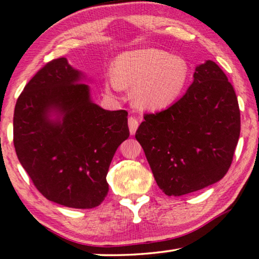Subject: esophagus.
<instances>
[{
  "label": "esophagus",
  "mask_w": 259,
  "mask_h": 259,
  "mask_svg": "<svg viewBox=\"0 0 259 259\" xmlns=\"http://www.w3.org/2000/svg\"><path fill=\"white\" fill-rule=\"evenodd\" d=\"M138 119L136 117H134V116H130L129 119H128V125H129V129H130V133L131 135H134L136 133V130L138 128Z\"/></svg>",
  "instance_id": "1"
}]
</instances>
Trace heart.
Listing matches in <instances>:
<instances>
[{
    "label": "heart",
    "mask_w": 259,
    "mask_h": 259,
    "mask_svg": "<svg viewBox=\"0 0 259 259\" xmlns=\"http://www.w3.org/2000/svg\"><path fill=\"white\" fill-rule=\"evenodd\" d=\"M108 89L133 87L137 107L158 110L175 103L189 84L190 65L181 56L157 48L124 52L115 58Z\"/></svg>",
    "instance_id": "1"
}]
</instances>
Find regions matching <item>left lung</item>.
I'll list each match as a JSON object with an SVG mask.
<instances>
[{
  "mask_svg": "<svg viewBox=\"0 0 259 259\" xmlns=\"http://www.w3.org/2000/svg\"><path fill=\"white\" fill-rule=\"evenodd\" d=\"M240 133L234 87L212 61L198 65L183 97L145 114L136 131L156 183L167 196L201 190L222 180Z\"/></svg>",
  "mask_w": 259,
  "mask_h": 259,
  "instance_id": "left-lung-1",
  "label": "left lung"
}]
</instances>
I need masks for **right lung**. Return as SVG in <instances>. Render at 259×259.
<instances>
[{"label":"right lung","mask_w":259,"mask_h":259,"mask_svg":"<svg viewBox=\"0 0 259 259\" xmlns=\"http://www.w3.org/2000/svg\"><path fill=\"white\" fill-rule=\"evenodd\" d=\"M81 78L64 57L36 72L17 98L14 147L47 199L92 209L108 195L109 165L129 137L128 112L98 107ZM53 112L55 120L50 118Z\"/></svg>","instance_id":"right-lung-1"}]
</instances>
